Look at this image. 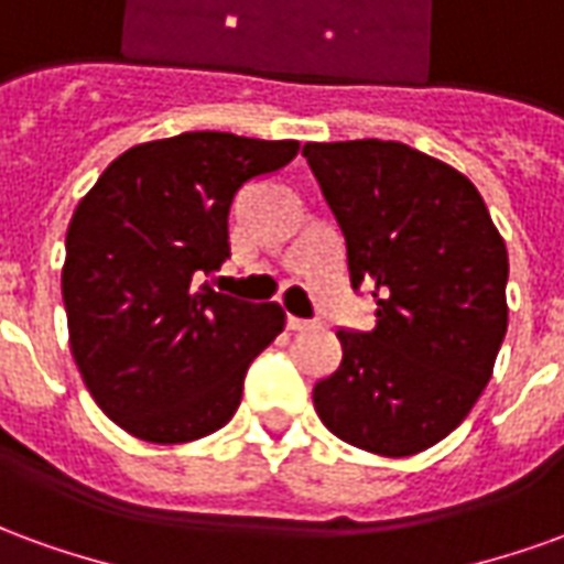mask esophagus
I'll use <instances>...</instances> for the list:
<instances>
[{
    "label": "esophagus",
    "instance_id": "1",
    "mask_svg": "<svg viewBox=\"0 0 564 564\" xmlns=\"http://www.w3.org/2000/svg\"><path fill=\"white\" fill-rule=\"evenodd\" d=\"M311 326H314V323H311V319L293 317V314H290V317H286V329H293V332H307V329H311Z\"/></svg>",
    "mask_w": 564,
    "mask_h": 564
}]
</instances>
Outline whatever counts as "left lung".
<instances>
[{"label": "left lung", "instance_id": "8db88e82", "mask_svg": "<svg viewBox=\"0 0 564 564\" xmlns=\"http://www.w3.org/2000/svg\"><path fill=\"white\" fill-rule=\"evenodd\" d=\"M375 329H338L341 366L314 387L319 420L378 456H414L468 416L508 332V247L477 186L402 141L305 144Z\"/></svg>", "mask_w": 564, "mask_h": 564}]
</instances>
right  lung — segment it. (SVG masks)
<instances>
[{
	"mask_svg": "<svg viewBox=\"0 0 564 564\" xmlns=\"http://www.w3.org/2000/svg\"><path fill=\"white\" fill-rule=\"evenodd\" d=\"M295 153L299 141L184 132L120 153L80 198L63 265L68 344L129 435L184 444L238 411L247 368L286 314L196 281L229 257L235 193Z\"/></svg>",
	"mask_w": 564,
	"mask_h": 564,
	"instance_id": "add662e5",
	"label": "right lung"
}]
</instances>
